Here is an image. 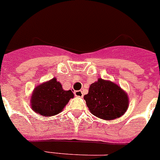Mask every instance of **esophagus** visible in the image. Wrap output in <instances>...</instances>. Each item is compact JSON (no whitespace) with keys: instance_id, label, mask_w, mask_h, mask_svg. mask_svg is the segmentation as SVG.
Here are the masks:
<instances>
[{"instance_id":"esophagus-1","label":"esophagus","mask_w":160,"mask_h":160,"mask_svg":"<svg viewBox=\"0 0 160 160\" xmlns=\"http://www.w3.org/2000/svg\"><path fill=\"white\" fill-rule=\"evenodd\" d=\"M73 93H74V95H75L76 97H79V98L83 97V94L82 90H76V91H74Z\"/></svg>"}]
</instances>
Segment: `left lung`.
I'll list each match as a JSON object with an SVG mask.
<instances>
[{"instance_id":"left-lung-1","label":"left lung","mask_w":160,"mask_h":160,"mask_svg":"<svg viewBox=\"0 0 160 160\" xmlns=\"http://www.w3.org/2000/svg\"><path fill=\"white\" fill-rule=\"evenodd\" d=\"M84 99L91 114L104 120L121 117L129 104L128 94L121 87L102 78L90 85Z\"/></svg>"}]
</instances>
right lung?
Returning <instances> with one entry per match:
<instances>
[{
  "instance_id": "add662e5",
  "label": "right lung",
  "mask_w": 160,
  "mask_h": 160,
  "mask_svg": "<svg viewBox=\"0 0 160 160\" xmlns=\"http://www.w3.org/2000/svg\"><path fill=\"white\" fill-rule=\"evenodd\" d=\"M73 98L71 90H63L62 84L53 78L35 87L31 95V107L42 116H53L62 111Z\"/></svg>"
}]
</instances>
